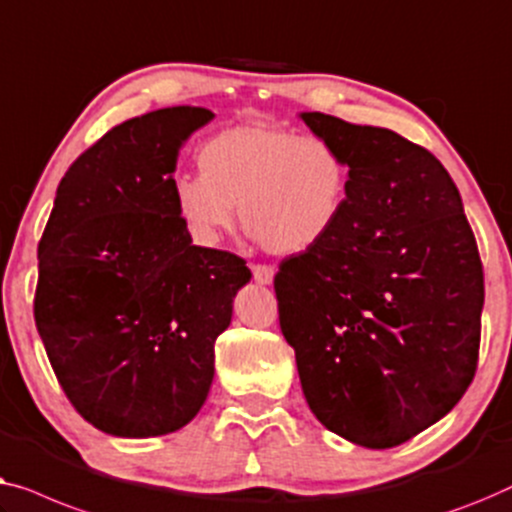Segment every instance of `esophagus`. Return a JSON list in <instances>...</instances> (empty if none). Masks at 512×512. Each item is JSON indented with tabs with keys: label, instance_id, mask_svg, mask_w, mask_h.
I'll return each instance as SVG.
<instances>
[{
	"label": "esophagus",
	"instance_id": "obj_1",
	"mask_svg": "<svg viewBox=\"0 0 512 512\" xmlns=\"http://www.w3.org/2000/svg\"><path fill=\"white\" fill-rule=\"evenodd\" d=\"M273 276H276L273 266L253 264V278H255L257 285H271L273 283Z\"/></svg>",
	"mask_w": 512,
	"mask_h": 512
}]
</instances>
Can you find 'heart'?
Listing matches in <instances>:
<instances>
[{
	"instance_id": "obj_1",
	"label": "heart",
	"mask_w": 512,
	"mask_h": 512,
	"mask_svg": "<svg viewBox=\"0 0 512 512\" xmlns=\"http://www.w3.org/2000/svg\"><path fill=\"white\" fill-rule=\"evenodd\" d=\"M199 174L174 181L176 211L201 243L241 225L273 255L318 248L341 220L350 164L334 141L285 127L236 125L211 136Z\"/></svg>"
}]
</instances>
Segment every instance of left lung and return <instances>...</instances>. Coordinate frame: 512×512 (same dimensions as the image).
Listing matches in <instances>:
<instances>
[{
  "mask_svg": "<svg viewBox=\"0 0 512 512\" xmlns=\"http://www.w3.org/2000/svg\"><path fill=\"white\" fill-rule=\"evenodd\" d=\"M350 164L325 241L273 278L280 329L313 415L371 450L448 415L478 366L485 304L478 243L457 185L392 129L301 113Z\"/></svg>",
  "mask_w": 512,
  "mask_h": 512,
  "instance_id": "obj_1",
  "label": "left lung"
}]
</instances>
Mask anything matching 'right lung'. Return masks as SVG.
<instances>
[{
    "label": "right lung",
    "mask_w": 512,
    "mask_h": 512,
    "mask_svg": "<svg viewBox=\"0 0 512 512\" xmlns=\"http://www.w3.org/2000/svg\"><path fill=\"white\" fill-rule=\"evenodd\" d=\"M211 120L171 106L122 122L57 185L34 320L71 406L104 434L164 436L199 413L253 276L239 255L192 246L176 211L178 153Z\"/></svg>",
    "instance_id": "obj_1"
}]
</instances>
